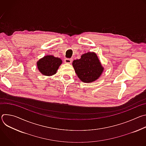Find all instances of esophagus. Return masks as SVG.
<instances>
[{
    "mask_svg": "<svg viewBox=\"0 0 146 146\" xmlns=\"http://www.w3.org/2000/svg\"><path fill=\"white\" fill-rule=\"evenodd\" d=\"M72 62V59H68V58L65 59V62L66 64H71Z\"/></svg>",
    "mask_w": 146,
    "mask_h": 146,
    "instance_id": "esophagus-1",
    "label": "esophagus"
}]
</instances>
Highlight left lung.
Masks as SVG:
<instances>
[{
	"label": "left lung",
	"mask_w": 146,
	"mask_h": 146,
	"mask_svg": "<svg viewBox=\"0 0 146 146\" xmlns=\"http://www.w3.org/2000/svg\"><path fill=\"white\" fill-rule=\"evenodd\" d=\"M72 65L79 79L86 83L98 80L104 70L96 54L94 52L82 54L80 59L73 61Z\"/></svg>",
	"instance_id": "left-lung-1"
}]
</instances>
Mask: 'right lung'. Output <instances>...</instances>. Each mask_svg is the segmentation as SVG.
<instances>
[{
    "instance_id": "right-lung-1",
    "label": "right lung",
    "mask_w": 146,
    "mask_h": 146,
    "mask_svg": "<svg viewBox=\"0 0 146 146\" xmlns=\"http://www.w3.org/2000/svg\"><path fill=\"white\" fill-rule=\"evenodd\" d=\"M62 60L60 58L53 55H46L37 62L38 71L44 76H50L56 74Z\"/></svg>"
}]
</instances>
